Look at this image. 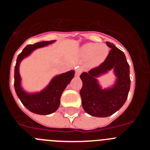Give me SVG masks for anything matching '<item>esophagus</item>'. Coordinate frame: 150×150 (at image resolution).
<instances>
[{"label": "esophagus", "mask_w": 150, "mask_h": 150, "mask_svg": "<svg viewBox=\"0 0 150 150\" xmlns=\"http://www.w3.org/2000/svg\"><path fill=\"white\" fill-rule=\"evenodd\" d=\"M75 71H76V76H79V75H80V74L82 73V71H83V70H82V68H80V67H78V68H76Z\"/></svg>", "instance_id": "1"}]
</instances>
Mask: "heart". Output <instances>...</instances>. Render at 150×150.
<instances>
[{"label":"heart","instance_id":"1","mask_svg":"<svg viewBox=\"0 0 150 150\" xmlns=\"http://www.w3.org/2000/svg\"><path fill=\"white\" fill-rule=\"evenodd\" d=\"M81 54L84 57H89L92 64H100L107 59L109 54V48L104 43H86L82 46Z\"/></svg>","mask_w":150,"mask_h":150}]
</instances>
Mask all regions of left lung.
<instances>
[{"label":"left lung","instance_id":"8db88e82","mask_svg":"<svg viewBox=\"0 0 150 150\" xmlns=\"http://www.w3.org/2000/svg\"><path fill=\"white\" fill-rule=\"evenodd\" d=\"M106 43L111 50L105 61L80 75L82 105L87 113L96 117H107L119 110L126 101L131 85L129 64L125 54L113 43ZM112 69L117 76L116 83L113 87L103 90L96 78Z\"/></svg>","mask_w":150,"mask_h":150}]
</instances>
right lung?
<instances>
[{"mask_svg":"<svg viewBox=\"0 0 150 150\" xmlns=\"http://www.w3.org/2000/svg\"><path fill=\"white\" fill-rule=\"evenodd\" d=\"M55 40L42 41L28 45L22 50L16 59L14 73V87L17 96L21 102L30 112L40 115H48L55 112L60 105L62 92L74 76V71H70L55 76L50 84L43 90L36 93H27L21 86V76L19 74V64L25 58L28 56L34 50L48 46Z\"/></svg>","mask_w":150,"mask_h":150,"instance_id":"obj_1","label":"right lung"}]
</instances>
